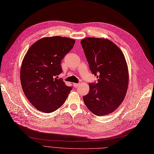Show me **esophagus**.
Listing matches in <instances>:
<instances>
[{
    "label": "esophagus",
    "mask_w": 154,
    "mask_h": 154,
    "mask_svg": "<svg viewBox=\"0 0 154 154\" xmlns=\"http://www.w3.org/2000/svg\"><path fill=\"white\" fill-rule=\"evenodd\" d=\"M79 85V83H73V86H74L75 88L78 87Z\"/></svg>",
    "instance_id": "obj_1"
}]
</instances>
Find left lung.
<instances>
[{"instance_id":"obj_1","label":"left lung","mask_w":154,"mask_h":154,"mask_svg":"<svg viewBox=\"0 0 154 154\" xmlns=\"http://www.w3.org/2000/svg\"><path fill=\"white\" fill-rule=\"evenodd\" d=\"M97 83H89L83 96L88 109L101 116L114 112L124 101L129 83L128 68L122 51L111 40L86 38L81 41Z\"/></svg>"}]
</instances>
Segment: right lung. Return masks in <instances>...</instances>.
<instances>
[{
  "instance_id": "obj_1",
  "label": "right lung",
  "mask_w": 154,
  "mask_h": 154,
  "mask_svg": "<svg viewBox=\"0 0 154 154\" xmlns=\"http://www.w3.org/2000/svg\"><path fill=\"white\" fill-rule=\"evenodd\" d=\"M74 39L59 36L45 37L34 43L22 63L20 81L23 91L38 111L51 113L66 101L71 87L58 76L61 60L72 49Z\"/></svg>"
}]
</instances>
